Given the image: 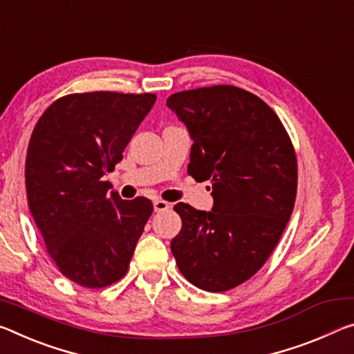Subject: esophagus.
Returning <instances> with one entry per match:
<instances>
[{
    "instance_id": "obj_1",
    "label": "esophagus",
    "mask_w": 354,
    "mask_h": 354,
    "mask_svg": "<svg viewBox=\"0 0 354 354\" xmlns=\"http://www.w3.org/2000/svg\"><path fill=\"white\" fill-rule=\"evenodd\" d=\"M171 207V203H168L165 200H154V211L156 212H162V211H167Z\"/></svg>"
}]
</instances>
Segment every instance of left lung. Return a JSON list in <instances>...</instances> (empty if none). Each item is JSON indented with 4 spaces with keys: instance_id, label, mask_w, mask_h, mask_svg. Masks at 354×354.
<instances>
[{
    "instance_id": "8db88e82",
    "label": "left lung",
    "mask_w": 354,
    "mask_h": 354,
    "mask_svg": "<svg viewBox=\"0 0 354 354\" xmlns=\"http://www.w3.org/2000/svg\"><path fill=\"white\" fill-rule=\"evenodd\" d=\"M167 105L194 140L187 173L212 183V211L175 205L183 227L171 254L190 283L232 290L260 271L293 212L298 160L282 121L245 89L214 85L171 94Z\"/></svg>"
}]
</instances>
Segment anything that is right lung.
Returning a JSON list of instances; mask_svg holds the SVG:
<instances>
[{
    "label": "right lung",
    "mask_w": 354,
    "mask_h": 354,
    "mask_svg": "<svg viewBox=\"0 0 354 354\" xmlns=\"http://www.w3.org/2000/svg\"><path fill=\"white\" fill-rule=\"evenodd\" d=\"M156 102V94H67L44 111L25 162L28 206L59 272L86 288L126 276L153 203L109 192L105 173Z\"/></svg>",
    "instance_id": "1"
}]
</instances>
